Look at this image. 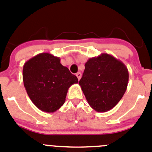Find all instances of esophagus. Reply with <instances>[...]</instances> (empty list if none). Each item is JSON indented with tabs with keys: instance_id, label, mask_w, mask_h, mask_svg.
<instances>
[{
	"instance_id": "1",
	"label": "esophagus",
	"mask_w": 152,
	"mask_h": 152,
	"mask_svg": "<svg viewBox=\"0 0 152 152\" xmlns=\"http://www.w3.org/2000/svg\"><path fill=\"white\" fill-rule=\"evenodd\" d=\"M76 76H77V78H78V79H81V76H82V74H81V73H80V72H78L77 73H76Z\"/></svg>"
}]
</instances>
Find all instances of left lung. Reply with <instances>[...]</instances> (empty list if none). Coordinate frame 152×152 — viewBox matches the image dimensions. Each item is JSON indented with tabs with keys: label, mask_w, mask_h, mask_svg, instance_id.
Instances as JSON below:
<instances>
[{
	"label": "left lung",
	"mask_w": 152,
	"mask_h": 152,
	"mask_svg": "<svg viewBox=\"0 0 152 152\" xmlns=\"http://www.w3.org/2000/svg\"><path fill=\"white\" fill-rule=\"evenodd\" d=\"M129 72L125 64L108 54L91 57L85 64L79 84L88 104L98 112L111 110L127 88Z\"/></svg>",
	"instance_id": "1"
}]
</instances>
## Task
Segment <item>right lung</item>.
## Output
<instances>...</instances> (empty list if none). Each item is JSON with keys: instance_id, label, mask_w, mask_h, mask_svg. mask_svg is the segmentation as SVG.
I'll return each instance as SVG.
<instances>
[{"instance_id": "obj_1", "label": "right lung", "mask_w": 152, "mask_h": 152, "mask_svg": "<svg viewBox=\"0 0 152 152\" xmlns=\"http://www.w3.org/2000/svg\"><path fill=\"white\" fill-rule=\"evenodd\" d=\"M24 86L32 103L47 113H54L66 101L69 88L78 79L61 64L60 57L41 53L25 63Z\"/></svg>"}]
</instances>
